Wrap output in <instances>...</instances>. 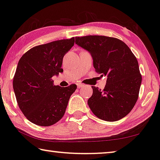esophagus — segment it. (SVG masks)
I'll return each instance as SVG.
<instances>
[{
    "mask_svg": "<svg viewBox=\"0 0 160 160\" xmlns=\"http://www.w3.org/2000/svg\"><path fill=\"white\" fill-rule=\"evenodd\" d=\"M77 85H78V88H81L85 87V85L82 84V83H78V84Z\"/></svg>",
    "mask_w": 160,
    "mask_h": 160,
    "instance_id": "obj_1",
    "label": "esophagus"
}]
</instances>
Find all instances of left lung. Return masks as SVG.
Returning <instances> with one entry per match:
<instances>
[{
	"label": "left lung",
	"instance_id": "8db88e82",
	"mask_svg": "<svg viewBox=\"0 0 160 160\" xmlns=\"http://www.w3.org/2000/svg\"><path fill=\"white\" fill-rule=\"evenodd\" d=\"M75 44L91 54L95 72L107 76L103 90L92 86L90 110L106 121L120 120L137 102L142 75L134 54L121 40L105 36L75 37Z\"/></svg>",
	"mask_w": 160,
	"mask_h": 160
}]
</instances>
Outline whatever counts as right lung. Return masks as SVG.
<instances>
[{"instance_id": "obj_1", "label": "right lung", "mask_w": 160, "mask_h": 160, "mask_svg": "<svg viewBox=\"0 0 160 160\" xmlns=\"http://www.w3.org/2000/svg\"><path fill=\"white\" fill-rule=\"evenodd\" d=\"M75 44V38L34 47L19 59L13 87L23 115L36 125L49 126L63 117L75 84L54 85L52 77L62 72V59Z\"/></svg>"}]
</instances>
